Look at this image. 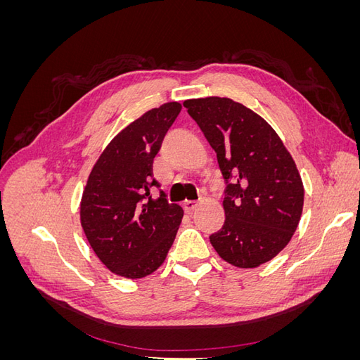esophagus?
<instances>
[{"label":"esophagus","instance_id":"esophagus-1","mask_svg":"<svg viewBox=\"0 0 360 360\" xmlns=\"http://www.w3.org/2000/svg\"><path fill=\"white\" fill-rule=\"evenodd\" d=\"M197 207H198L197 201H184L183 202V209H184V212H186V213L193 212L195 209H197Z\"/></svg>","mask_w":360,"mask_h":360}]
</instances>
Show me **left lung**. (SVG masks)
<instances>
[{
  "label": "left lung",
  "instance_id": "left-lung-1",
  "mask_svg": "<svg viewBox=\"0 0 360 360\" xmlns=\"http://www.w3.org/2000/svg\"><path fill=\"white\" fill-rule=\"evenodd\" d=\"M216 151L225 179V222L210 236L222 259L252 269L284 249L299 225L303 183L288 150L263 117L228 97L184 101Z\"/></svg>",
  "mask_w": 360,
  "mask_h": 360
}]
</instances>
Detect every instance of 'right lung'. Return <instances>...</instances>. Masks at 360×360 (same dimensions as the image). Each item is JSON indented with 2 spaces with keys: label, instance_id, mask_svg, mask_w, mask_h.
<instances>
[{
  "label": "right lung",
  "instance_id": "add662e5",
  "mask_svg": "<svg viewBox=\"0 0 360 360\" xmlns=\"http://www.w3.org/2000/svg\"><path fill=\"white\" fill-rule=\"evenodd\" d=\"M181 111L179 102L147 111L120 132L90 172L81 200V225L94 254L112 274L144 278L167 258L183 217L153 179V159Z\"/></svg>",
  "mask_w": 360,
  "mask_h": 360
}]
</instances>
